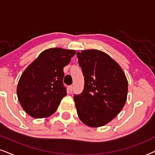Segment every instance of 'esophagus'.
I'll return each mask as SVG.
<instances>
[{
	"label": "esophagus",
	"mask_w": 155,
	"mask_h": 155,
	"mask_svg": "<svg viewBox=\"0 0 155 155\" xmlns=\"http://www.w3.org/2000/svg\"><path fill=\"white\" fill-rule=\"evenodd\" d=\"M73 85H71V86L68 87V90H69L70 92H71L72 91H73Z\"/></svg>",
	"instance_id": "1"
}]
</instances>
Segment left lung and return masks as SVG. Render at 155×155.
I'll return each mask as SVG.
<instances>
[{"label":"left lung","instance_id":"left-lung-1","mask_svg":"<svg viewBox=\"0 0 155 155\" xmlns=\"http://www.w3.org/2000/svg\"><path fill=\"white\" fill-rule=\"evenodd\" d=\"M77 56L84 77L83 91L74 95L78 115L87 126H103L124 108L128 80L121 67L104 52L83 50Z\"/></svg>","mask_w":155,"mask_h":155}]
</instances>
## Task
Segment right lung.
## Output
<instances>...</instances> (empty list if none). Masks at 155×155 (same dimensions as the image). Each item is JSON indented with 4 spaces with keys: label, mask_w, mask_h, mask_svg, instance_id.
<instances>
[{
    "label": "right lung",
    "mask_w": 155,
    "mask_h": 155,
    "mask_svg": "<svg viewBox=\"0 0 155 155\" xmlns=\"http://www.w3.org/2000/svg\"><path fill=\"white\" fill-rule=\"evenodd\" d=\"M74 50L51 48L44 51L28 65L17 87L18 100L27 114L35 118L55 113L67 94L63 68L75 56Z\"/></svg>",
    "instance_id": "add662e5"
}]
</instances>
